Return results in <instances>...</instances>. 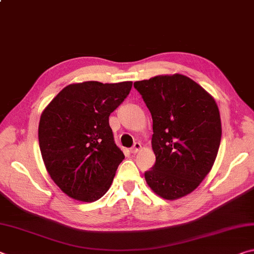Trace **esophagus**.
Instances as JSON below:
<instances>
[{"mask_svg": "<svg viewBox=\"0 0 254 254\" xmlns=\"http://www.w3.org/2000/svg\"><path fill=\"white\" fill-rule=\"evenodd\" d=\"M141 147H142V145H141V143L135 142L134 145H133V147L130 149V152H131V153H136V152L139 151V150L141 149Z\"/></svg>", "mask_w": 254, "mask_h": 254, "instance_id": "esophagus-1", "label": "esophagus"}]
</instances>
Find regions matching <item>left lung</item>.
<instances>
[{
	"instance_id": "8db88e82",
	"label": "left lung",
	"mask_w": 254,
	"mask_h": 254,
	"mask_svg": "<svg viewBox=\"0 0 254 254\" xmlns=\"http://www.w3.org/2000/svg\"><path fill=\"white\" fill-rule=\"evenodd\" d=\"M134 87L153 122L156 163L144 173L145 182L162 198H182L199 186L216 159L222 136L216 102L182 74L154 76Z\"/></svg>"
}]
</instances>
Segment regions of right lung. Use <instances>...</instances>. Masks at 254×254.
<instances>
[{"mask_svg": "<svg viewBox=\"0 0 254 254\" xmlns=\"http://www.w3.org/2000/svg\"><path fill=\"white\" fill-rule=\"evenodd\" d=\"M132 81H84L66 86L42 112L38 128L46 169L67 196L92 203L109 190L124 154L109 117Z\"/></svg>", "mask_w": 254, "mask_h": 254, "instance_id": "obj_1", "label": "right lung"}]
</instances>
